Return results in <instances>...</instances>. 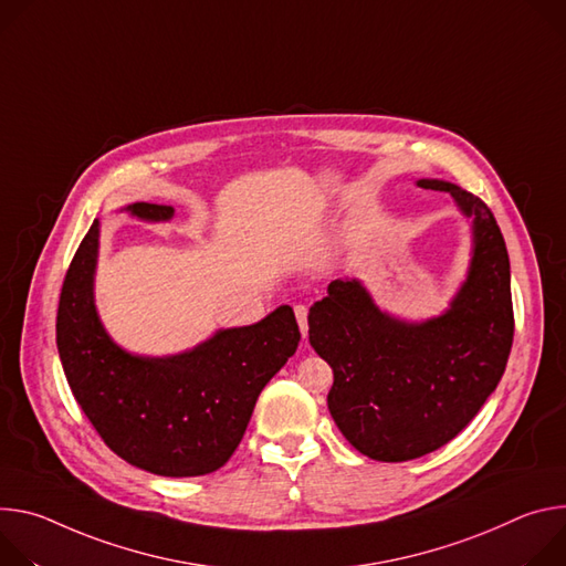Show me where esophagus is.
Segmentation results:
<instances>
[{
  "instance_id": "esophagus-1",
  "label": "esophagus",
  "mask_w": 566,
  "mask_h": 566,
  "mask_svg": "<svg viewBox=\"0 0 566 566\" xmlns=\"http://www.w3.org/2000/svg\"><path fill=\"white\" fill-rule=\"evenodd\" d=\"M294 315H296V322H298V328H301V335L303 339L307 337V307L305 305H294Z\"/></svg>"
}]
</instances>
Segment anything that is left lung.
<instances>
[{"label":"left lung","mask_w":566,"mask_h":566,"mask_svg":"<svg viewBox=\"0 0 566 566\" xmlns=\"http://www.w3.org/2000/svg\"><path fill=\"white\" fill-rule=\"evenodd\" d=\"M474 216L470 274L443 317L391 319L357 281H333L310 307V344L333 368L328 409L346 441L375 461H411L450 443L479 413L506 370L515 315L511 263L488 205L438 179Z\"/></svg>","instance_id":"1"}]
</instances>
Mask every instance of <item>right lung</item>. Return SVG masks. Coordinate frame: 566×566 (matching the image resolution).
<instances>
[{
  "label": "right lung",
  "mask_w": 566,
  "mask_h": 566,
  "mask_svg": "<svg viewBox=\"0 0 566 566\" xmlns=\"http://www.w3.org/2000/svg\"><path fill=\"white\" fill-rule=\"evenodd\" d=\"M128 211L168 220L172 207ZM98 222L78 244L62 283L55 342L72 394L105 446L123 461L161 476L220 470L242 441L265 385L294 355L301 333L290 305L263 322L220 331L191 353L135 357L103 331L92 298Z\"/></svg>",
  "instance_id": "add662e5"
}]
</instances>
